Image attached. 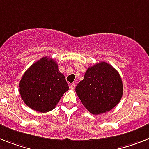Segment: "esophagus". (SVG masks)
Instances as JSON below:
<instances>
[{
  "label": "esophagus",
  "instance_id": "1",
  "mask_svg": "<svg viewBox=\"0 0 149 149\" xmlns=\"http://www.w3.org/2000/svg\"><path fill=\"white\" fill-rule=\"evenodd\" d=\"M75 88H76V85H75L74 83L70 84V89H72V90H74Z\"/></svg>",
  "mask_w": 149,
  "mask_h": 149
}]
</instances>
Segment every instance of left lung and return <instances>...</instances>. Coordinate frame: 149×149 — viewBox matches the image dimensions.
Returning <instances> with one entry per match:
<instances>
[{"instance_id":"left-lung-1","label":"left lung","mask_w":149,"mask_h":149,"mask_svg":"<svg viewBox=\"0 0 149 149\" xmlns=\"http://www.w3.org/2000/svg\"><path fill=\"white\" fill-rule=\"evenodd\" d=\"M77 96L84 107L93 115L110 111L119 103L123 84L119 73L106 62L90 67L76 87Z\"/></svg>"}]
</instances>
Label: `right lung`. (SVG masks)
<instances>
[{
    "label": "right lung",
    "mask_w": 149,
    "mask_h": 149,
    "mask_svg": "<svg viewBox=\"0 0 149 149\" xmlns=\"http://www.w3.org/2000/svg\"><path fill=\"white\" fill-rule=\"evenodd\" d=\"M69 89L65 77L55 61L43 57L25 71L19 82V93L24 103L33 110L47 112L55 109Z\"/></svg>",
    "instance_id": "add662e5"
}]
</instances>
